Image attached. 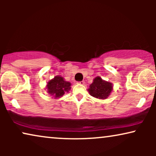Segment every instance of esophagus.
Listing matches in <instances>:
<instances>
[{"label": "esophagus", "instance_id": "obj_1", "mask_svg": "<svg viewBox=\"0 0 156 156\" xmlns=\"http://www.w3.org/2000/svg\"><path fill=\"white\" fill-rule=\"evenodd\" d=\"M84 81H82V82H78L77 84H84Z\"/></svg>", "mask_w": 156, "mask_h": 156}]
</instances>
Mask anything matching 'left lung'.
<instances>
[{
    "label": "left lung",
    "mask_w": 156,
    "mask_h": 156,
    "mask_svg": "<svg viewBox=\"0 0 156 156\" xmlns=\"http://www.w3.org/2000/svg\"><path fill=\"white\" fill-rule=\"evenodd\" d=\"M112 90L113 85L112 83L103 80L99 76L94 79L93 82L90 84L88 89L91 96L101 99H107Z\"/></svg>",
    "instance_id": "1"
}]
</instances>
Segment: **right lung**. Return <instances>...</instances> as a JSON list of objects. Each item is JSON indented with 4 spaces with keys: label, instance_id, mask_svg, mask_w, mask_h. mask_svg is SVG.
Segmentation results:
<instances>
[{
    "label": "right lung",
    "instance_id": "1",
    "mask_svg": "<svg viewBox=\"0 0 156 156\" xmlns=\"http://www.w3.org/2000/svg\"><path fill=\"white\" fill-rule=\"evenodd\" d=\"M70 86L71 83L65 81L62 76H56L48 82L46 89L49 94L57 99L62 97L65 92H69L71 89Z\"/></svg>",
    "mask_w": 156,
    "mask_h": 156
}]
</instances>
